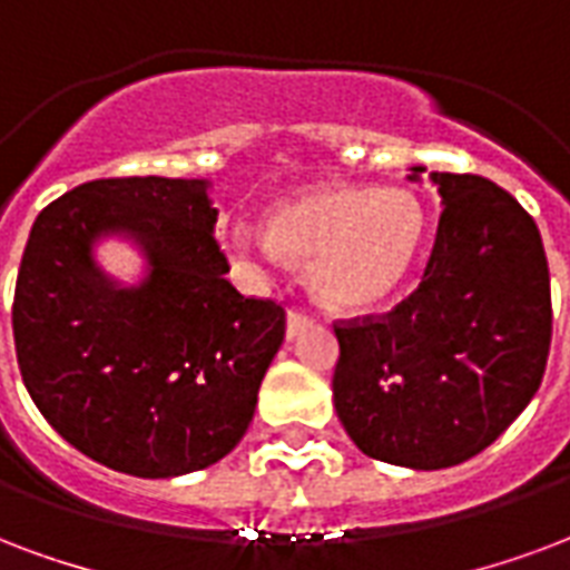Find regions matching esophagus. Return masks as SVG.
I'll use <instances>...</instances> for the list:
<instances>
[{"mask_svg": "<svg viewBox=\"0 0 570 570\" xmlns=\"http://www.w3.org/2000/svg\"><path fill=\"white\" fill-rule=\"evenodd\" d=\"M315 315L309 309H303V306H291L288 309V336H297L303 327H309Z\"/></svg>", "mask_w": 570, "mask_h": 570, "instance_id": "obj_1", "label": "esophagus"}]
</instances>
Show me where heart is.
I'll return each instance as SVG.
<instances>
[{
  "instance_id": "b5f03b06",
  "label": "heart",
  "mask_w": 570,
  "mask_h": 570,
  "mask_svg": "<svg viewBox=\"0 0 570 570\" xmlns=\"http://www.w3.org/2000/svg\"><path fill=\"white\" fill-rule=\"evenodd\" d=\"M423 237V209L409 188L321 186L269 213V237L237 225L230 249L249 264L276 246L309 261L312 288L336 309H366L400 288Z\"/></svg>"
}]
</instances>
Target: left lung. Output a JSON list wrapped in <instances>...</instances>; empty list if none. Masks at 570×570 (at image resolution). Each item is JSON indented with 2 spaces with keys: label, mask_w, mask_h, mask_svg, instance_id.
I'll return each instance as SVG.
<instances>
[{
  "label": "left lung",
  "mask_w": 570,
  "mask_h": 570,
  "mask_svg": "<svg viewBox=\"0 0 570 570\" xmlns=\"http://www.w3.org/2000/svg\"><path fill=\"white\" fill-rule=\"evenodd\" d=\"M432 179L444 209L421 285L391 312L333 321V405L351 442L423 472L472 460L511 426L544 379L553 336L532 216L490 179Z\"/></svg>",
  "instance_id": "8db88e82"
}]
</instances>
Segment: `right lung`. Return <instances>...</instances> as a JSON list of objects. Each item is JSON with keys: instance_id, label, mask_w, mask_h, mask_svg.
I'll list each match as a JSON object with an SVG mask.
<instances>
[{"instance_id": "right-lung-1", "label": "right lung", "mask_w": 570, "mask_h": 570, "mask_svg": "<svg viewBox=\"0 0 570 570\" xmlns=\"http://www.w3.org/2000/svg\"><path fill=\"white\" fill-rule=\"evenodd\" d=\"M204 179L107 177L38 213L17 273V366L47 423L89 460L174 478L207 469L249 430L285 336V309L239 294L213 234ZM126 227L154 273L117 292L88 258L98 229Z\"/></svg>"}]
</instances>
